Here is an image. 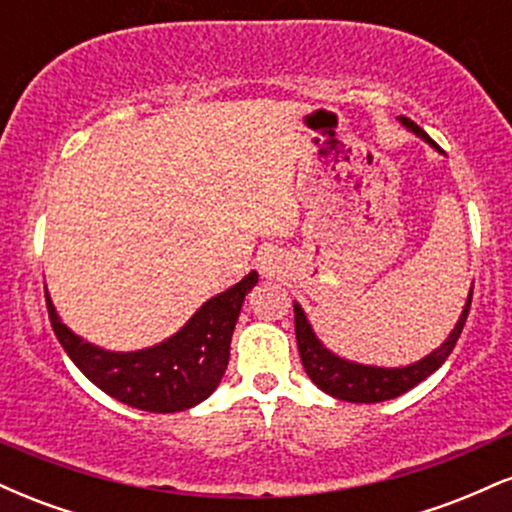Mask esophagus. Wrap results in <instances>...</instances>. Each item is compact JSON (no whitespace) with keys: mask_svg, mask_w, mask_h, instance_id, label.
Here are the masks:
<instances>
[{"mask_svg":"<svg viewBox=\"0 0 512 512\" xmlns=\"http://www.w3.org/2000/svg\"><path fill=\"white\" fill-rule=\"evenodd\" d=\"M274 272H276V267L272 264V260L262 262V274H264V276H274Z\"/></svg>","mask_w":512,"mask_h":512,"instance_id":"esophagus-1","label":"esophagus"}]
</instances>
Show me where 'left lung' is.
<instances>
[{"label":"left lung","mask_w":512,"mask_h":512,"mask_svg":"<svg viewBox=\"0 0 512 512\" xmlns=\"http://www.w3.org/2000/svg\"><path fill=\"white\" fill-rule=\"evenodd\" d=\"M399 125L407 127L409 132H414L416 137L424 139L428 146L438 149L436 142L421 129L416 122H411L409 117H397ZM469 305H472V286H469L467 301L462 305L460 320L455 322L445 342L433 349L431 354H426L419 361L407 363V366H368V363H356L349 358L334 354L332 349H327L322 344V339L317 337V332L310 325L308 315L301 308V303L293 301V313H296V342H298V354H301L303 368L308 373V378L320 387L322 392L334 399H344V402H356V404H375L385 402V399H395L404 392H409L411 387H416L421 380H426L428 375L436 373L443 366L445 358L455 349L457 337H460L464 320L469 315Z\"/></svg>","instance_id":"obj_1"}]
</instances>
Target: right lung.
Listing matches in <instances>:
<instances>
[{"label":"right lung","instance_id":"1","mask_svg":"<svg viewBox=\"0 0 512 512\" xmlns=\"http://www.w3.org/2000/svg\"><path fill=\"white\" fill-rule=\"evenodd\" d=\"M257 279V272L245 274L231 289L199 305L178 332L137 351H110L86 342L64 325L48 289L45 301L55 337L93 385L127 407L173 414L197 407L219 387L240 308Z\"/></svg>","mask_w":512,"mask_h":512}]
</instances>
